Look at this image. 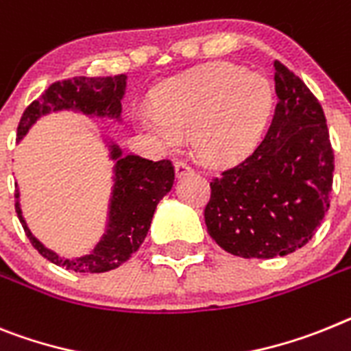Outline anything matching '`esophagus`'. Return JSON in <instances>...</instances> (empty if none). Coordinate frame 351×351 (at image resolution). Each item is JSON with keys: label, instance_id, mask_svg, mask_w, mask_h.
Here are the masks:
<instances>
[{"label": "esophagus", "instance_id": "1", "mask_svg": "<svg viewBox=\"0 0 351 351\" xmlns=\"http://www.w3.org/2000/svg\"><path fill=\"white\" fill-rule=\"evenodd\" d=\"M173 167H176V176H178V178H184L188 173H193V169H191L186 161H176Z\"/></svg>", "mask_w": 351, "mask_h": 351}]
</instances>
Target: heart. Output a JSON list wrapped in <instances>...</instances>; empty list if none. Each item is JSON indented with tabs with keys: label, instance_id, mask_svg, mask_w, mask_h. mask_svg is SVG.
Listing matches in <instances>:
<instances>
[{
	"label": "heart",
	"instance_id": "1",
	"mask_svg": "<svg viewBox=\"0 0 351 351\" xmlns=\"http://www.w3.org/2000/svg\"><path fill=\"white\" fill-rule=\"evenodd\" d=\"M154 101L158 110H136L140 130L170 151L193 136L200 160L229 167L245 160L263 138L275 97L261 74L213 62L161 83Z\"/></svg>",
	"mask_w": 351,
	"mask_h": 351
}]
</instances>
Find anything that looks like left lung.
Returning a JSON list of instances; mask_svg holds the SVG:
<instances>
[{
    "instance_id": "8db88e82",
    "label": "left lung",
    "mask_w": 351,
    "mask_h": 351,
    "mask_svg": "<svg viewBox=\"0 0 351 351\" xmlns=\"http://www.w3.org/2000/svg\"><path fill=\"white\" fill-rule=\"evenodd\" d=\"M274 121L248 158L211 181L208 232L226 252L274 259L309 243L330 208L334 151L322 104L275 62Z\"/></svg>"
}]
</instances>
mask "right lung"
Masks as SVG:
<instances>
[{"mask_svg": "<svg viewBox=\"0 0 351 351\" xmlns=\"http://www.w3.org/2000/svg\"><path fill=\"white\" fill-rule=\"evenodd\" d=\"M125 83V74L113 77L77 76L53 83L25 110L17 128V142L42 115L60 110H74L88 117H110L121 121ZM110 160L115 161V165L106 230L94 250L86 256L65 259L44 247L26 226L19 204V190L16 188V211L23 229L38 254L53 265L65 266L74 271L103 274L119 268L143 243L156 206L172 190L176 176L172 161H151L134 154L124 156L121 147L113 142L110 143Z\"/></svg>", "mask_w": 351, "mask_h": 351, "instance_id": "add662e5", "label": "right lung"}]
</instances>
